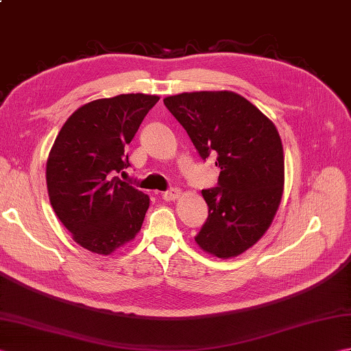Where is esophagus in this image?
Listing matches in <instances>:
<instances>
[{
	"label": "esophagus",
	"mask_w": 351,
	"mask_h": 351,
	"mask_svg": "<svg viewBox=\"0 0 351 351\" xmlns=\"http://www.w3.org/2000/svg\"><path fill=\"white\" fill-rule=\"evenodd\" d=\"M180 195H181V190H180V189L171 187V189H169L167 191L161 193V197H162L164 200H169V202H171V200H175Z\"/></svg>",
	"instance_id": "obj_1"
}]
</instances>
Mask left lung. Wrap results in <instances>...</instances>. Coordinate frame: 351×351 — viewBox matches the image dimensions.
Masks as SVG:
<instances>
[{"instance_id": "obj_1", "label": "left lung", "mask_w": 351, "mask_h": 351, "mask_svg": "<svg viewBox=\"0 0 351 351\" xmlns=\"http://www.w3.org/2000/svg\"><path fill=\"white\" fill-rule=\"evenodd\" d=\"M164 106L200 158H215L217 187L202 190L208 219L195 237L219 258L252 247L271 225L283 191V147L270 119L234 92L169 96Z\"/></svg>"}]
</instances>
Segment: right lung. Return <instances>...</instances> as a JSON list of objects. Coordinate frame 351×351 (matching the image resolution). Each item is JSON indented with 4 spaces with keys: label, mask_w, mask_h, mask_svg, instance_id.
<instances>
[{
    "label": "right lung",
    "mask_w": 351,
    "mask_h": 351,
    "mask_svg": "<svg viewBox=\"0 0 351 351\" xmlns=\"http://www.w3.org/2000/svg\"><path fill=\"white\" fill-rule=\"evenodd\" d=\"M158 99L143 93L96 99L58 132L47 162L49 202L81 247L110 255L140 230L149 196L117 173L131 166L126 145Z\"/></svg>",
    "instance_id": "add662e5"
}]
</instances>
